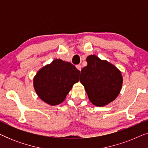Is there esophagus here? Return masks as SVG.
I'll use <instances>...</instances> for the list:
<instances>
[{"label":"esophagus","instance_id":"esophagus-1","mask_svg":"<svg viewBox=\"0 0 148 148\" xmlns=\"http://www.w3.org/2000/svg\"><path fill=\"white\" fill-rule=\"evenodd\" d=\"M76 68L79 71H81V69H82V65H81V64H77Z\"/></svg>","mask_w":148,"mask_h":148}]
</instances>
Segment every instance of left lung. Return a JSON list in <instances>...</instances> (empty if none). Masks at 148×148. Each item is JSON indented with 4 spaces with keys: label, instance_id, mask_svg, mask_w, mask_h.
Listing matches in <instances>:
<instances>
[{
    "label": "left lung",
    "instance_id": "1",
    "mask_svg": "<svg viewBox=\"0 0 148 148\" xmlns=\"http://www.w3.org/2000/svg\"><path fill=\"white\" fill-rule=\"evenodd\" d=\"M86 61L88 65L81 71L80 82L93 104L105 106L120 93L123 84L121 72L113 64L96 55L88 56Z\"/></svg>",
    "mask_w": 148,
    "mask_h": 148
}]
</instances>
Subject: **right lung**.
Wrapping results in <instances>:
<instances>
[{
	"mask_svg": "<svg viewBox=\"0 0 148 148\" xmlns=\"http://www.w3.org/2000/svg\"><path fill=\"white\" fill-rule=\"evenodd\" d=\"M80 71L73 64L60 59L41 69L34 79L38 96L47 104L54 106L64 101L72 86L79 80Z\"/></svg>",
	"mask_w": 148,
	"mask_h": 148,
	"instance_id": "obj_1",
	"label": "right lung"
}]
</instances>
